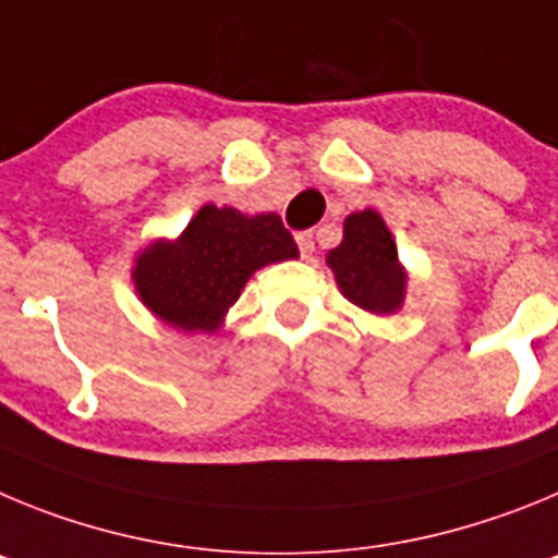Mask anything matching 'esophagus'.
Instances as JSON below:
<instances>
[{
	"mask_svg": "<svg viewBox=\"0 0 558 558\" xmlns=\"http://www.w3.org/2000/svg\"><path fill=\"white\" fill-rule=\"evenodd\" d=\"M298 239V247H300V255L303 258H311V255L316 253V244H314V233H308V230H303V233L294 235Z\"/></svg>",
	"mask_w": 558,
	"mask_h": 558,
	"instance_id": "34e87169",
	"label": "esophagus"
}]
</instances>
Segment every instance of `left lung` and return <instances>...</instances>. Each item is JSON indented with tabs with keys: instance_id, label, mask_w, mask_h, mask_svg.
<instances>
[{
	"instance_id": "left-lung-1",
	"label": "left lung",
	"mask_w": 558,
	"mask_h": 558,
	"mask_svg": "<svg viewBox=\"0 0 558 558\" xmlns=\"http://www.w3.org/2000/svg\"><path fill=\"white\" fill-rule=\"evenodd\" d=\"M328 264L344 298L373 314H391L403 303L405 272L389 228L375 210L344 219V239L328 253Z\"/></svg>"
}]
</instances>
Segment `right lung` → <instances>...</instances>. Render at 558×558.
Returning a JSON list of instances; mask_svg holds the SVG:
<instances>
[{
    "label": "right lung",
    "mask_w": 558,
    "mask_h": 558,
    "mask_svg": "<svg viewBox=\"0 0 558 558\" xmlns=\"http://www.w3.org/2000/svg\"><path fill=\"white\" fill-rule=\"evenodd\" d=\"M298 258L278 214L244 217L205 205L178 242L144 250L133 269L144 303L180 330H217L250 275L264 264Z\"/></svg>",
    "instance_id": "obj_1"
}]
</instances>
